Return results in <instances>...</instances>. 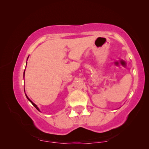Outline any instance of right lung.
I'll return each mask as SVG.
<instances>
[{
  "label": "right lung",
  "mask_w": 149,
  "mask_h": 149,
  "mask_svg": "<svg viewBox=\"0 0 149 149\" xmlns=\"http://www.w3.org/2000/svg\"><path fill=\"white\" fill-rule=\"evenodd\" d=\"M24 74H25V71H24ZM26 96L27 99H28V100H29V101H30V102H31V104H32L33 105V106H34V107H35V108H36V109H37V110H38L39 111V108H38V107H37V106L36 104H34V103H33V102L31 101V100H30V99H29V98H28V97H27V96L26 95Z\"/></svg>",
  "instance_id": "obj_1"
}]
</instances>
